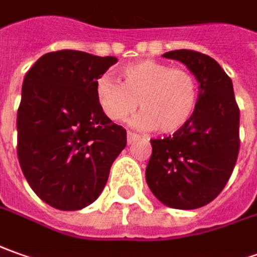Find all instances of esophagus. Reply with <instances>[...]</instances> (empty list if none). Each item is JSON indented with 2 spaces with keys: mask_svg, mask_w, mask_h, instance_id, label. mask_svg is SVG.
Listing matches in <instances>:
<instances>
[{
  "mask_svg": "<svg viewBox=\"0 0 257 257\" xmlns=\"http://www.w3.org/2000/svg\"><path fill=\"white\" fill-rule=\"evenodd\" d=\"M140 137L137 134H134V133H127V143L128 144H133V143H136Z\"/></svg>",
  "mask_w": 257,
  "mask_h": 257,
  "instance_id": "34e87169",
  "label": "esophagus"
}]
</instances>
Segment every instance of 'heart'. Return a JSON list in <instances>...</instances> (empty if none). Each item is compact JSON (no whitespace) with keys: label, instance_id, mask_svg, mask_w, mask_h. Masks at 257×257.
Instances as JSON below:
<instances>
[{"label":"heart","instance_id":"b5f03b06","mask_svg":"<svg viewBox=\"0 0 257 257\" xmlns=\"http://www.w3.org/2000/svg\"><path fill=\"white\" fill-rule=\"evenodd\" d=\"M121 82L103 75L95 84L99 107L113 121H123L136 111L133 120L141 130L173 134L193 117L199 102V84L186 68L155 60H140L121 68Z\"/></svg>","mask_w":257,"mask_h":257}]
</instances>
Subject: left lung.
<instances>
[{"label":"left lung","instance_id":"8db88e82","mask_svg":"<svg viewBox=\"0 0 257 257\" xmlns=\"http://www.w3.org/2000/svg\"><path fill=\"white\" fill-rule=\"evenodd\" d=\"M165 58L185 64L199 82V102L190 121L173 136L151 140L146 169L148 187L171 208L194 210L224 189L239 152V109L231 78L210 56L172 50Z\"/></svg>","mask_w":257,"mask_h":257}]
</instances>
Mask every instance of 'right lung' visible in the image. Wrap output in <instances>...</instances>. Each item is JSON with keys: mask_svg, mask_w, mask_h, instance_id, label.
I'll return each mask as SVG.
<instances>
[{"mask_svg": "<svg viewBox=\"0 0 257 257\" xmlns=\"http://www.w3.org/2000/svg\"><path fill=\"white\" fill-rule=\"evenodd\" d=\"M116 57L47 53L26 72L18 109V159L44 203L63 211L92 204L105 189L127 134L99 107L95 84Z\"/></svg>", "mask_w": 257, "mask_h": 257, "instance_id": "1", "label": "right lung"}]
</instances>
